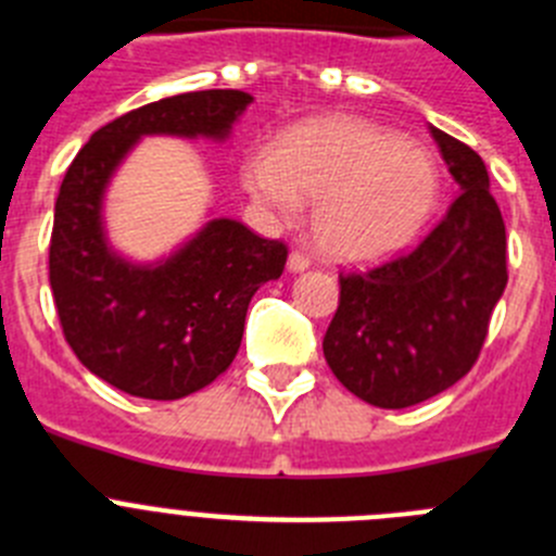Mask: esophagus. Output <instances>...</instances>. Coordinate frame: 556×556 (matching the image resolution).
Segmentation results:
<instances>
[{
    "label": "esophagus",
    "instance_id": "34e87169",
    "mask_svg": "<svg viewBox=\"0 0 556 556\" xmlns=\"http://www.w3.org/2000/svg\"><path fill=\"white\" fill-rule=\"evenodd\" d=\"M287 267H289V273H303V269L312 267V262H308V255H303V253H298V250H292V253H289Z\"/></svg>",
    "mask_w": 556,
    "mask_h": 556
}]
</instances>
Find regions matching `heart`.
Masks as SVG:
<instances>
[{
    "instance_id": "b5f03b06",
    "label": "heart",
    "mask_w": 556,
    "mask_h": 556,
    "mask_svg": "<svg viewBox=\"0 0 556 556\" xmlns=\"http://www.w3.org/2000/svg\"><path fill=\"white\" fill-rule=\"evenodd\" d=\"M250 198L281 219L317 200L312 233L337 262H376L420 233L437 208L434 159L390 127L356 116H326L287 130L273 152L244 164Z\"/></svg>"
}]
</instances>
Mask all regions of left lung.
Here are the masks:
<instances>
[{"mask_svg":"<svg viewBox=\"0 0 556 556\" xmlns=\"http://www.w3.org/2000/svg\"><path fill=\"white\" fill-rule=\"evenodd\" d=\"M459 198L412 253L339 275L323 339L333 376L378 409H406L468 376L507 287V230L484 161L431 127Z\"/></svg>","mask_w":556,"mask_h":556,"instance_id":"left-lung-1","label":"left lung"}]
</instances>
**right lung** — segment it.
<instances>
[{"mask_svg":"<svg viewBox=\"0 0 556 556\" xmlns=\"http://www.w3.org/2000/svg\"><path fill=\"white\" fill-rule=\"evenodd\" d=\"M250 102L233 88L150 102L100 127L66 169L49 242L58 317L83 365L127 395L178 401L223 376L287 244L214 217L164 258L130 262L108 242V186L144 136L225 141Z\"/></svg>","mask_w":556,"mask_h":556,"instance_id":"obj_1","label":"right lung"}]
</instances>
